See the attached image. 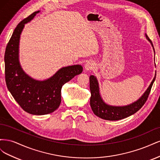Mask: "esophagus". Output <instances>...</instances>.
Instances as JSON below:
<instances>
[{"label":"esophagus","instance_id":"34e87169","mask_svg":"<svg viewBox=\"0 0 160 160\" xmlns=\"http://www.w3.org/2000/svg\"><path fill=\"white\" fill-rule=\"evenodd\" d=\"M94 66L95 65L93 62H91V61L87 62L85 65V70L86 71H88L93 69Z\"/></svg>","mask_w":160,"mask_h":160}]
</instances>
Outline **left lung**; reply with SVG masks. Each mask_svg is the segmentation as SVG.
<instances>
[{
	"mask_svg": "<svg viewBox=\"0 0 160 160\" xmlns=\"http://www.w3.org/2000/svg\"><path fill=\"white\" fill-rule=\"evenodd\" d=\"M146 38L151 43L155 53L154 47L152 41L146 34ZM156 73L149 86L144 93L133 103L125 106H113L106 103L101 98L99 91L98 81L96 77L91 75L89 77V86L91 91L90 105L92 111L98 117L109 121H116L122 119L136 113L142 108L149 95L153 82L156 79Z\"/></svg>",
	"mask_w": 160,
	"mask_h": 160,
	"instance_id": "left-lung-1",
	"label": "left lung"
}]
</instances>
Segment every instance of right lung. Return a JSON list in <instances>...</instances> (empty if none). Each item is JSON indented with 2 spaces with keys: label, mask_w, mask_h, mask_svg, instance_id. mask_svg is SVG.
Returning <instances> with one entry per match:
<instances>
[{
  "label": "right lung",
  "mask_w": 160,
  "mask_h": 160,
  "mask_svg": "<svg viewBox=\"0 0 160 160\" xmlns=\"http://www.w3.org/2000/svg\"><path fill=\"white\" fill-rule=\"evenodd\" d=\"M40 11L24 19L14 29L4 54L5 80L14 99L26 112L37 115L52 113L61 102L62 85L83 71V67L75 65L62 67L47 79L32 78L24 71L19 61V42L25 25Z\"/></svg>",
  "instance_id": "1"
}]
</instances>
